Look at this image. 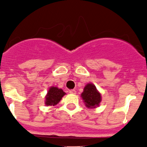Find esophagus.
<instances>
[{
    "label": "esophagus",
    "mask_w": 147,
    "mask_h": 147,
    "mask_svg": "<svg viewBox=\"0 0 147 147\" xmlns=\"http://www.w3.org/2000/svg\"><path fill=\"white\" fill-rule=\"evenodd\" d=\"M69 93H71V94H76V92L75 90H69Z\"/></svg>",
    "instance_id": "obj_1"
}]
</instances>
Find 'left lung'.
Returning a JSON list of instances; mask_svg holds the SVG:
<instances>
[{
  "instance_id": "obj_1",
  "label": "left lung",
  "mask_w": 147,
  "mask_h": 147,
  "mask_svg": "<svg viewBox=\"0 0 147 147\" xmlns=\"http://www.w3.org/2000/svg\"><path fill=\"white\" fill-rule=\"evenodd\" d=\"M81 96L84 101V103L85 104V106L88 108L96 107L102 101L101 94L97 90L96 86L91 83L85 85Z\"/></svg>"
}]
</instances>
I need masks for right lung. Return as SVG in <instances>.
<instances>
[{
    "label": "right lung",
    "mask_w": 147,
    "mask_h": 147,
    "mask_svg": "<svg viewBox=\"0 0 147 147\" xmlns=\"http://www.w3.org/2000/svg\"><path fill=\"white\" fill-rule=\"evenodd\" d=\"M65 95V93L62 89H59L57 87H51L47 95L45 96V104L47 106H54L60 102V100Z\"/></svg>",
    "instance_id": "obj_1"
}]
</instances>
